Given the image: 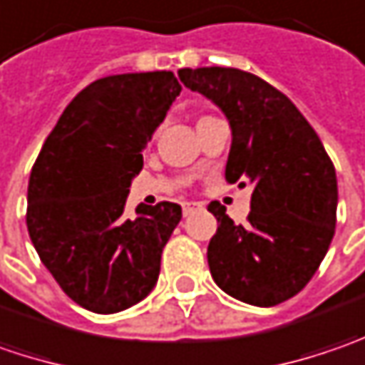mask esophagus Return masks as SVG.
I'll return each instance as SVG.
<instances>
[{
    "label": "esophagus",
    "instance_id": "esophagus-1",
    "mask_svg": "<svg viewBox=\"0 0 365 365\" xmlns=\"http://www.w3.org/2000/svg\"><path fill=\"white\" fill-rule=\"evenodd\" d=\"M200 208H202V204H200V202H182L183 216H190L194 210H200Z\"/></svg>",
    "mask_w": 365,
    "mask_h": 365
}]
</instances>
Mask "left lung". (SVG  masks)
I'll return each instance as SVG.
<instances>
[{
  "label": "left lung",
  "instance_id": "8db88e82",
  "mask_svg": "<svg viewBox=\"0 0 365 365\" xmlns=\"http://www.w3.org/2000/svg\"><path fill=\"white\" fill-rule=\"evenodd\" d=\"M212 100L232 130L225 178L251 185L249 225L210 202L218 229L208 265L220 290L253 307L300 292L327 255L337 222V175L321 138L282 91L253 73L200 67L178 73Z\"/></svg>",
  "mask_w": 365,
  "mask_h": 365
}]
</instances>
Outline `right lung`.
Returning a JSON list of instances; mask_svg holds the SVG:
<instances>
[{
	"label": "right lung",
	"instance_id": "obj_1",
	"mask_svg": "<svg viewBox=\"0 0 365 365\" xmlns=\"http://www.w3.org/2000/svg\"><path fill=\"white\" fill-rule=\"evenodd\" d=\"M182 86L171 71L102 77L46 136L28 182L26 225L40 262L79 307L112 314L147 298L182 206L138 204L128 187Z\"/></svg>",
	"mask_w": 365,
	"mask_h": 365
}]
</instances>
